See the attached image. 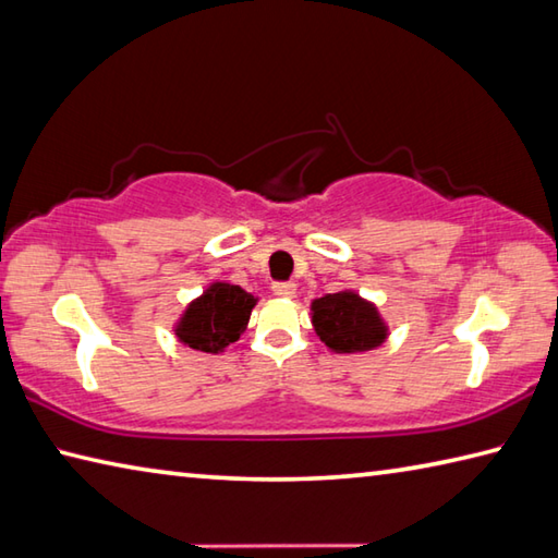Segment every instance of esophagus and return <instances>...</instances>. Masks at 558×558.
I'll return each mask as SVG.
<instances>
[{
    "instance_id": "esophagus-1",
    "label": "esophagus",
    "mask_w": 558,
    "mask_h": 558,
    "mask_svg": "<svg viewBox=\"0 0 558 558\" xmlns=\"http://www.w3.org/2000/svg\"><path fill=\"white\" fill-rule=\"evenodd\" d=\"M271 291H275L277 296L291 299L293 293H296V283H291V281H275V283H271Z\"/></svg>"
}]
</instances>
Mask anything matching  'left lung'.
Instances as JSON below:
<instances>
[{"label": "left lung", "instance_id": "1", "mask_svg": "<svg viewBox=\"0 0 558 558\" xmlns=\"http://www.w3.org/2000/svg\"><path fill=\"white\" fill-rule=\"evenodd\" d=\"M313 325L320 340L335 352L374 350L386 338L376 308L350 291L313 301Z\"/></svg>", "mask_w": 558, "mask_h": 558}]
</instances>
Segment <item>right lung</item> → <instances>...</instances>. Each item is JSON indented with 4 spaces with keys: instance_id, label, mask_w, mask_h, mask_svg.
I'll return each instance as SVG.
<instances>
[{
    "instance_id": "add662e5",
    "label": "right lung",
    "mask_w": 558,
    "mask_h": 558,
    "mask_svg": "<svg viewBox=\"0 0 558 558\" xmlns=\"http://www.w3.org/2000/svg\"><path fill=\"white\" fill-rule=\"evenodd\" d=\"M255 299L240 287L214 283L186 308L177 325V338L198 352H220L240 338L250 320Z\"/></svg>"
}]
</instances>
